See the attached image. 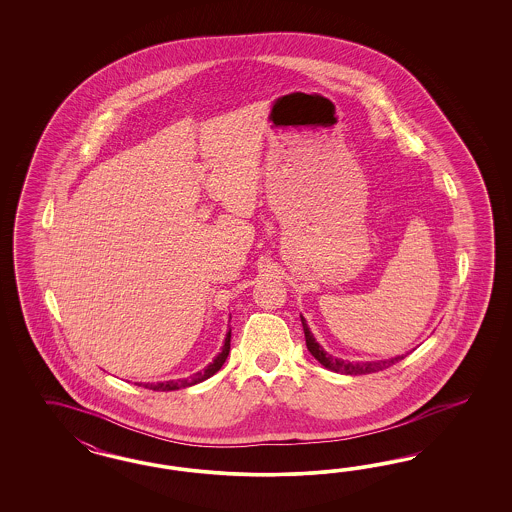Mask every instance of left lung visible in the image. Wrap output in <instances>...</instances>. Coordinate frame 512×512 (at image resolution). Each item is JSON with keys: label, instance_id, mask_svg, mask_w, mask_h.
I'll use <instances>...</instances> for the list:
<instances>
[{"label": "left lung", "instance_id": "left-lung-1", "mask_svg": "<svg viewBox=\"0 0 512 512\" xmlns=\"http://www.w3.org/2000/svg\"><path fill=\"white\" fill-rule=\"evenodd\" d=\"M302 319V326H304V336H306V345H308V351H310L313 357L317 358L325 368L332 370V372L345 373V375H362V373H373L379 372V370H385L388 366L400 362L402 357L390 358V360H379V362H343L340 358L330 357L323 351V347L315 341L313 334L310 332V328L306 325V319L300 315Z\"/></svg>", "mask_w": 512, "mask_h": 512}]
</instances>
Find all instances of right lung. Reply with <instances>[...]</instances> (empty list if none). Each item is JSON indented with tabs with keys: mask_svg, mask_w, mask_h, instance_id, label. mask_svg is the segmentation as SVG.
<instances>
[{
	"mask_svg": "<svg viewBox=\"0 0 512 512\" xmlns=\"http://www.w3.org/2000/svg\"><path fill=\"white\" fill-rule=\"evenodd\" d=\"M229 351H231V330L227 332V338H225V345L221 349V353L214 358V362L210 366H206L202 372L195 373L187 379H178V381H165V383H157V385H142V387L152 388V390H178V388L191 387V385H197L204 379L212 377L214 373L219 372V368L225 364V360L229 357Z\"/></svg>",
	"mask_w": 512,
	"mask_h": 512,
	"instance_id": "obj_1",
	"label": "right lung"
}]
</instances>
